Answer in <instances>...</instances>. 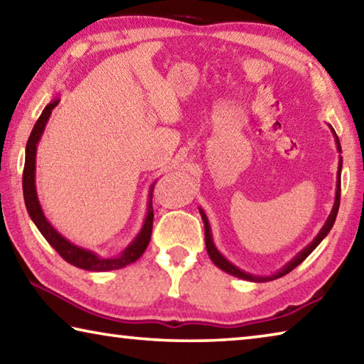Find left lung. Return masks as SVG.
Masks as SVG:
<instances>
[{"instance_id": "obj_1", "label": "left lung", "mask_w": 364, "mask_h": 364, "mask_svg": "<svg viewBox=\"0 0 364 364\" xmlns=\"http://www.w3.org/2000/svg\"><path fill=\"white\" fill-rule=\"evenodd\" d=\"M329 128H331L332 134H334V139H336V144H337V151L342 152L341 141H338L337 134H336V132H334V128H332L331 125H329ZM341 171H342V157L338 159L337 183H336V200H334V205H332V210H331V213H329L328 220H326L324 226L321 228V231L318 232V236H316L315 239H313V241H311L310 244H308L304 250L299 252V254L295 255L291 262L286 263L284 267H282V268L278 271V273H274V274H271V276H255V274L245 273V271L239 269V268L236 267V264H232L230 260H226V258L220 254V250H218L217 247H215V242H213V237H212V230H210V223H208V218H207L205 212L202 210V208L199 207L200 217H202V221H204V228H205V247H207V254H208V257H210V260H212L215 264H217V267H218L220 269H223L225 273L232 274V276H236V278H241V279H245V281H252V282H267V281H273V279L281 278V276H284V274H287V273H291V271H292L295 267H299V264H300L301 262H304L305 258H306L308 255H310L311 252L318 247L319 242H321L323 239L329 234L331 228L334 226V221H336L337 212H338V205H341Z\"/></svg>"}]
</instances>
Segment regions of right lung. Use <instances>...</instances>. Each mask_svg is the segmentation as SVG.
Wrapping results in <instances>:
<instances>
[{
	"label": "right lung",
	"instance_id": "1",
	"mask_svg": "<svg viewBox=\"0 0 364 364\" xmlns=\"http://www.w3.org/2000/svg\"><path fill=\"white\" fill-rule=\"evenodd\" d=\"M59 101H60L59 96H56L45 109H43L40 119L36 120L33 130L30 133V138L27 141L26 165H23V176H22L23 200H26L27 212L35 223V226L38 228V231L43 234V237L53 245L54 250H56L65 262H69L70 264H73V267L88 269V271H110V269L123 268L127 267V264L136 262L138 258L144 254L147 244L151 241L152 221H154V210H152L154 184L151 186L149 202H147V213H146L143 228H141L138 236L133 239L130 245H128V247L123 250L119 257L102 258L97 254H95L93 250L78 247V245L72 244L69 239H65L63 234H59L56 230H54L53 225L46 220L45 213H43V208L40 205L38 194H36V186H35V170H36V146H38L41 134L45 132L49 115H51L53 109L58 106Z\"/></svg>",
	"mask_w": 364,
	"mask_h": 364
}]
</instances>
